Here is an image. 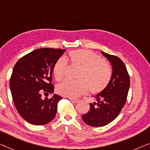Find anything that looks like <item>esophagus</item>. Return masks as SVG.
I'll return each instance as SVG.
<instances>
[{
    "label": "esophagus",
    "mask_w": 150,
    "mask_h": 150,
    "mask_svg": "<svg viewBox=\"0 0 150 150\" xmlns=\"http://www.w3.org/2000/svg\"><path fill=\"white\" fill-rule=\"evenodd\" d=\"M69 100H70L71 101H72L73 102H74V103H77V102H79V100H78V99H75V98H69Z\"/></svg>",
    "instance_id": "1"
}]
</instances>
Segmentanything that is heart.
<instances>
[{"label":"heart","mask_w":150,"mask_h":150,"mask_svg":"<svg viewBox=\"0 0 150 150\" xmlns=\"http://www.w3.org/2000/svg\"><path fill=\"white\" fill-rule=\"evenodd\" d=\"M67 61L80 67L77 74L78 79H65L58 85L57 90L61 95L77 98L86 93L89 88L91 93H98L106 88L110 81L112 70L108 62L95 52L85 49L72 50L68 57L57 60L52 70L57 81L66 75Z\"/></svg>","instance_id":"heart-1"}]
</instances>
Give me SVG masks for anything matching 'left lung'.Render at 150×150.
Returning a JSON list of instances; mask_svg holds the SVG:
<instances>
[{
	"label": "left lung",
	"instance_id": "8db88e82",
	"mask_svg": "<svg viewBox=\"0 0 150 150\" xmlns=\"http://www.w3.org/2000/svg\"><path fill=\"white\" fill-rule=\"evenodd\" d=\"M112 64L110 81L103 91L95 96L97 102L89 104V110L83 120L91 127H103L118 117L126 103L130 79L124 62L116 56L102 52Z\"/></svg>",
	"mask_w": 150,
	"mask_h": 150
}]
</instances>
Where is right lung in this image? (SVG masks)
<instances>
[{"label": "right lung", "instance_id": "obj_1", "mask_svg": "<svg viewBox=\"0 0 150 150\" xmlns=\"http://www.w3.org/2000/svg\"><path fill=\"white\" fill-rule=\"evenodd\" d=\"M66 50L44 48L23 56L15 64L10 89L15 108L29 123L44 125L54 118L61 96L42 99V94L53 93V66Z\"/></svg>", "mask_w": 150, "mask_h": 150}]
</instances>
